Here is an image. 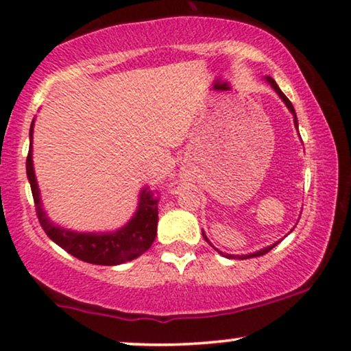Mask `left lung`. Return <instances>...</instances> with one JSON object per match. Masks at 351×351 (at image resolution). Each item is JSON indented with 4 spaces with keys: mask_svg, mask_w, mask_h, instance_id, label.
Returning <instances> with one entry per match:
<instances>
[{
    "mask_svg": "<svg viewBox=\"0 0 351 351\" xmlns=\"http://www.w3.org/2000/svg\"><path fill=\"white\" fill-rule=\"evenodd\" d=\"M263 80H265L266 83H268V85H269L271 88H273V90H274V91H276V95H278L279 97H281V101L284 102V104H286V107H287V109H289V112H291V114H292V117H293V127H295V128L298 130V120H297V114H295V109H293L292 102L287 99V97H286V95H284V93L281 91V88H279V86H278V83H276V82H274V80H273V78H271V77H265V78H263ZM202 236H204V239H205V241H207L210 245H212V242H210V241H208V237H207V234H205V232H204V230H202ZM279 242H281V241L274 242V244H271V245H268V247H265V249H260V250H256V252H254V254H245V255H231V254H223V252H221V250H218V249H217V247H215V245H212V247H213V249H215V250H217V252H218V254H219V255L226 256V258H234V260H236V258H237V260H247V258H254V256H261V255L268 254V252H269L271 249H273V247H276V245L279 244Z\"/></svg>",
    "mask_w": 351,
    "mask_h": 351,
    "instance_id": "1",
    "label": "left lung"
}]
</instances>
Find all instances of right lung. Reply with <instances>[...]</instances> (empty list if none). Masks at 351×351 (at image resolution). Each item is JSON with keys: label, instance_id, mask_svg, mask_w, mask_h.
I'll return each instance as SVG.
<instances>
[{"label": "right lung", "instance_id": "1", "mask_svg": "<svg viewBox=\"0 0 351 351\" xmlns=\"http://www.w3.org/2000/svg\"><path fill=\"white\" fill-rule=\"evenodd\" d=\"M34 127L35 119L30 125V147L27 157V178H29L32 194H34L36 215L40 224L51 241H54L65 252L73 255L75 258L86 261L93 265L115 266L127 263L143 255L157 236L158 208L157 200L152 199L151 191L144 186L139 191L138 207L133 217L123 226L115 231H75L70 228L60 226L48 217L41 202L38 181H36L34 168Z\"/></svg>", "mask_w": 351, "mask_h": 351}]
</instances>
